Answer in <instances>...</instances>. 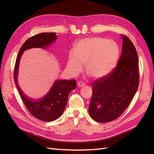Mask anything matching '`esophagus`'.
Wrapping results in <instances>:
<instances>
[{"label": "esophagus", "mask_w": 154, "mask_h": 154, "mask_svg": "<svg viewBox=\"0 0 154 154\" xmlns=\"http://www.w3.org/2000/svg\"><path fill=\"white\" fill-rule=\"evenodd\" d=\"M85 83L84 82H83V81H79V82L77 83V85L79 87H83L85 86Z\"/></svg>", "instance_id": "esophagus-1"}]
</instances>
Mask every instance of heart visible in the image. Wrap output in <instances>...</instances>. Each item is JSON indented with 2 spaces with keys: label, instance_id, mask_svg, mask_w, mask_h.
<instances>
[{
  "label": "heart",
  "instance_id": "1",
  "mask_svg": "<svg viewBox=\"0 0 154 154\" xmlns=\"http://www.w3.org/2000/svg\"><path fill=\"white\" fill-rule=\"evenodd\" d=\"M119 48L115 42L101 37L84 38L75 45L69 55L67 66L73 75L83 69L94 79L109 75L115 67L119 60Z\"/></svg>",
  "mask_w": 154,
  "mask_h": 154
}]
</instances>
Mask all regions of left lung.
Here are the masks:
<instances>
[{
    "label": "left lung",
    "instance_id": "obj_1",
    "mask_svg": "<svg viewBox=\"0 0 154 154\" xmlns=\"http://www.w3.org/2000/svg\"><path fill=\"white\" fill-rule=\"evenodd\" d=\"M122 54L110 73L93 83L91 117L106 123L120 116L129 106L139 85L138 57L135 46L123 35Z\"/></svg>",
    "mask_w": 154,
    "mask_h": 154
}]
</instances>
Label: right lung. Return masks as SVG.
<instances>
[{"label": "right lung", "instance_id": "1", "mask_svg": "<svg viewBox=\"0 0 154 154\" xmlns=\"http://www.w3.org/2000/svg\"><path fill=\"white\" fill-rule=\"evenodd\" d=\"M57 37L55 32L40 33L26 41L16 57L14 70V79L24 105L32 116L44 122H51L58 119L63 112L67 103L68 95L76 88V81L57 80L50 91L43 99L34 100L27 97L23 93L17 82V75L20 59L24 51L32 48H45L54 42Z\"/></svg>", "mask_w": 154, "mask_h": 154}]
</instances>
